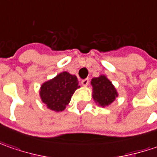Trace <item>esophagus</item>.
Wrapping results in <instances>:
<instances>
[{
  "mask_svg": "<svg viewBox=\"0 0 157 157\" xmlns=\"http://www.w3.org/2000/svg\"><path fill=\"white\" fill-rule=\"evenodd\" d=\"M88 84H89V79L88 78H86V79H83L81 81V85L83 86H87Z\"/></svg>",
  "mask_w": 157,
  "mask_h": 157,
  "instance_id": "34e87169",
  "label": "esophagus"
}]
</instances>
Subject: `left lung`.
Listing matches in <instances>:
<instances>
[{"instance_id": "1", "label": "left lung", "mask_w": 157, "mask_h": 157, "mask_svg": "<svg viewBox=\"0 0 157 157\" xmlns=\"http://www.w3.org/2000/svg\"><path fill=\"white\" fill-rule=\"evenodd\" d=\"M91 85L93 86V99L97 105L102 107L111 105L119 95L116 88L105 75L94 78Z\"/></svg>"}]
</instances>
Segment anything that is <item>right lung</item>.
Here are the masks:
<instances>
[{
  "label": "right lung",
  "mask_w": 157,
  "mask_h": 157,
  "mask_svg": "<svg viewBox=\"0 0 157 157\" xmlns=\"http://www.w3.org/2000/svg\"><path fill=\"white\" fill-rule=\"evenodd\" d=\"M79 87L75 75L63 71L42 84L39 91L40 99L48 109L62 112L70 103L76 90Z\"/></svg>",
  "instance_id": "1"
}]
</instances>
